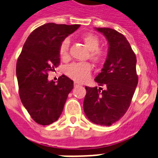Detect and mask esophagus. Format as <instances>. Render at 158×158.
I'll return each mask as SVG.
<instances>
[{"mask_svg":"<svg viewBox=\"0 0 158 158\" xmlns=\"http://www.w3.org/2000/svg\"><path fill=\"white\" fill-rule=\"evenodd\" d=\"M79 83H77V82H75V83H74V86H75V87H77V86H79Z\"/></svg>","mask_w":158,"mask_h":158,"instance_id":"esophagus-1","label":"esophagus"}]
</instances>
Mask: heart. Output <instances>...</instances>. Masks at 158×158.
I'll return each instance as SVG.
<instances>
[{"label":"heart","instance_id":"heart-1","mask_svg":"<svg viewBox=\"0 0 158 158\" xmlns=\"http://www.w3.org/2000/svg\"><path fill=\"white\" fill-rule=\"evenodd\" d=\"M82 40L90 50V58L96 63H102L106 58V52L99 48L100 40L96 35L92 34H84L82 35ZM70 40L64 39L59 46V56L61 60L69 58ZM92 66L88 62H74L66 66L65 73L70 79L77 82H83L90 75Z\"/></svg>","mask_w":158,"mask_h":158}]
</instances>
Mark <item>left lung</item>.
I'll list each match as a JSON object with an SVG mask.
<instances>
[{
  "label": "left lung",
  "instance_id": "obj_1",
  "mask_svg": "<svg viewBox=\"0 0 158 158\" xmlns=\"http://www.w3.org/2000/svg\"><path fill=\"white\" fill-rule=\"evenodd\" d=\"M109 43L106 61L95 81L102 88L86 86L83 110L93 123L111 126L127 111L138 83L136 57L123 35L111 28H96Z\"/></svg>",
  "mask_w": 158,
  "mask_h": 158
}]
</instances>
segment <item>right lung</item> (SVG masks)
<instances>
[{
  "label": "right lung",
  "instance_id": "right-lung-1",
  "mask_svg": "<svg viewBox=\"0 0 158 158\" xmlns=\"http://www.w3.org/2000/svg\"><path fill=\"white\" fill-rule=\"evenodd\" d=\"M49 23L35 29L26 40L16 65L19 97L35 123L45 126L57 121L74 83L62 75L57 83L48 81V73L60 63L59 46L79 27Z\"/></svg>",
  "mask_w": 158,
  "mask_h": 158
}]
</instances>
